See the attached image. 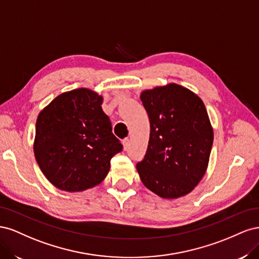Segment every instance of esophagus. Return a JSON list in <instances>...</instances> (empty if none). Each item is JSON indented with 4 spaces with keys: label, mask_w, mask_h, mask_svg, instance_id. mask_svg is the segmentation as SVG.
Instances as JSON below:
<instances>
[{
    "label": "esophagus",
    "mask_w": 259,
    "mask_h": 259,
    "mask_svg": "<svg viewBox=\"0 0 259 259\" xmlns=\"http://www.w3.org/2000/svg\"><path fill=\"white\" fill-rule=\"evenodd\" d=\"M128 146H130V139H128V138H125V139L123 140V148H124V150H127Z\"/></svg>",
    "instance_id": "esophagus-1"
}]
</instances>
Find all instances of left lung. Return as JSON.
<instances>
[{
    "instance_id": "8db88e82",
    "label": "left lung",
    "mask_w": 259,
    "mask_h": 259,
    "mask_svg": "<svg viewBox=\"0 0 259 259\" xmlns=\"http://www.w3.org/2000/svg\"><path fill=\"white\" fill-rule=\"evenodd\" d=\"M140 100L150 121V138L136 168L143 184L159 197L177 199L204 176L214 133L202 99L182 85L146 90Z\"/></svg>"
}]
</instances>
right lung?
Wrapping results in <instances>:
<instances>
[{
	"instance_id": "add662e5",
	"label": "right lung",
	"mask_w": 259,
	"mask_h": 259,
	"mask_svg": "<svg viewBox=\"0 0 259 259\" xmlns=\"http://www.w3.org/2000/svg\"><path fill=\"white\" fill-rule=\"evenodd\" d=\"M101 105L103 96L76 89L60 94L37 116L35 160L60 190L77 192L100 184L112 156L122 151Z\"/></svg>"
}]
</instances>
